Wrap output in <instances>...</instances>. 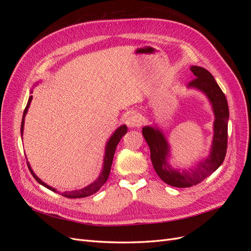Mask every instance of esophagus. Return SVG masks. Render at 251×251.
Listing matches in <instances>:
<instances>
[{"label":"esophagus","mask_w":251,"mask_h":251,"mask_svg":"<svg viewBox=\"0 0 251 251\" xmlns=\"http://www.w3.org/2000/svg\"><path fill=\"white\" fill-rule=\"evenodd\" d=\"M126 125L128 127H131V128L137 127L141 125V120L137 115H131V116H128L126 119Z\"/></svg>","instance_id":"esophagus-1"}]
</instances>
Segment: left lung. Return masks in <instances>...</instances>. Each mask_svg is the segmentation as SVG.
I'll list each match as a JSON object with an SVG mask.
<instances>
[{
    "instance_id": "left-lung-1",
    "label": "left lung",
    "mask_w": 251,
    "mask_h": 251,
    "mask_svg": "<svg viewBox=\"0 0 251 251\" xmlns=\"http://www.w3.org/2000/svg\"><path fill=\"white\" fill-rule=\"evenodd\" d=\"M189 69L193 72V79L187 83V89L200 91L206 96L215 116L214 136L208 156L197 161L193 169H175L169 162L172 158L171 147L161 128L157 125L142 127V135L150 147L151 160L157 175L166 184L181 188L200 183L223 163L229 119L228 103L214 76L202 67L192 66Z\"/></svg>"
}]
</instances>
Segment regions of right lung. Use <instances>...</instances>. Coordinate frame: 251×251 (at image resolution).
Masks as SVG:
<instances>
[{
  "instance_id": "add662e5",
  "label": "right lung",
  "mask_w": 251,
  "mask_h": 251,
  "mask_svg": "<svg viewBox=\"0 0 251 251\" xmlns=\"http://www.w3.org/2000/svg\"><path fill=\"white\" fill-rule=\"evenodd\" d=\"M30 93H32V90L30 91ZM31 100H32V96H29V100H28V102H27V105L26 108L24 110V113H23V118H22V125H21V136L23 137V133H24V125H25V117H26V114L28 112V109L30 107V103H31ZM127 132V127L126 125H123L120 126L119 127H117L115 131H114V133L111 135V137L109 138V140L107 141V143H105V149H104V157H103V164H102V170L100 174V176H98V178L93 181L92 183L87 185L86 187H83L81 189H77V191H73V192H70V193H63L60 195H63L65 197H67V198H85V197H88V196H91L95 194L96 192H98L100 189V187L107 182L108 178H109V175H110V172H111V166H112V162H113V157H114V154H115V151H116V147L117 144L119 143L120 139L124 137V136L126 134ZM27 164H28V169L30 171V173L32 174L33 178L39 182L40 184H42L43 186H45L46 188L50 189V191L54 192V193H58L56 189L54 187H52L48 184L45 183L44 181H42L39 177L36 176L35 173L32 171L31 166H30L29 162L27 161Z\"/></svg>"
}]
</instances>
